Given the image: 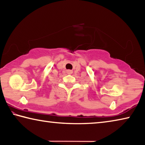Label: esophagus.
I'll return each instance as SVG.
<instances>
[{
  "label": "esophagus",
  "mask_w": 145,
  "mask_h": 145,
  "mask_svg": "<svg viewBox=\"0 0 145 145\" xmlns=\"http://www.w3.org/2000/svg\"><path fill=\"white\" fill-rule=\"evenodd\" d=\"M72 73V71L68 70V73Z\"/></svg>",
  "instance_id": "esophagus-1"
}]
</instances>
